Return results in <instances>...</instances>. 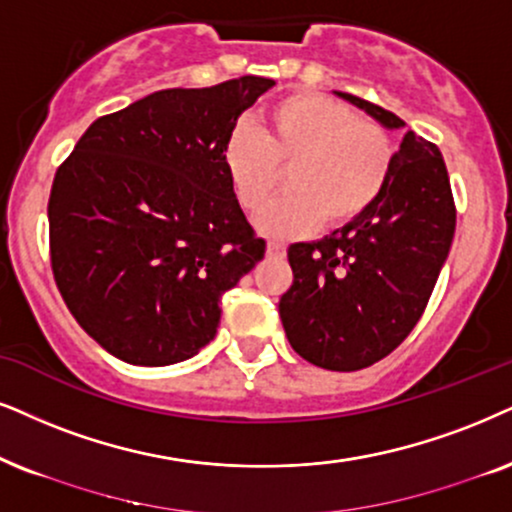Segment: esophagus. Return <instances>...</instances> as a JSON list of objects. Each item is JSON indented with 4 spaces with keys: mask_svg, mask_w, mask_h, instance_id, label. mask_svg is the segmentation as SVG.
<instances>
[{
    "mask_svg": "<svg viewBox=\"0 0 512 512\" xmlns=\"http://www.w3.org/2000/svg\"><path fill=\"white\" fill-rule=\"evenodd\" d=\"M267 255H269V257H276V260H278V257L286 255V245H283V243H274V241L267 243Z\"/></svg>",
    "mask_w": 512,
    "mask_h": 512,
    "instance_id": "34e87169",
    "label": "esophagus"
}]
</instances>
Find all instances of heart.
<instances>
[{"label": "heart", "instance_id": "heart-1", "mask_svg": "<svg viewBox=\"0 0 512 512\" xmlns=\"http://www.w3.org/2000/svg\"><path fill=\"white\" fill-rule=\"evenodd\" d=\"M222 163L245 212L267 203L288 167L290 191L257 219L267 236L288 238L321 222L338 229L364 217L390 181L394 144L383 125L357 118L345 103L302 92L271 103L260 132L236 127Z\"/></svg>", "mask_w": 512, "mask_h": 512}]
</instances>
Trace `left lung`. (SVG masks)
<instances>
[{
  "label": "left lung",
  "mask_w": 512,
  "mask_h": 512,
  "mask_svg": "<svg viewBox=\"0 0 512 512\" xmlns=\"http://www.w3.org/2000/svg\"><path fill=\"white\" fill-rule=\"evenodd\" d=\"M380 125L404 120L338 92ZM456 231L444 158L432 141L406 132L383 196L364 217L321 241L293 243V286L278 302L288 342L309 364L359 371L404 342L423 316Z\"/></svg>",
  "instance_id": "obj_1"
}]
</instances>
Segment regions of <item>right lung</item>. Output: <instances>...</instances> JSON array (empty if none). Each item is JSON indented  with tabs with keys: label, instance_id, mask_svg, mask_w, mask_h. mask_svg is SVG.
<instances>
[{
	"label": "right lung",
	"instance_id": "add662e5",
	"mask_svg": "<svg viewBox=\"0 0 512 512\" xmlns=\"http://www.w3.org/2000/svg\"><path fill=\"white\" fill-rule=\"evenodd\" d=\"M274 80L163 89L94 120L56 170L51 271L70 314L127 364L170 366L215 338L219 300L264 257L224 172L238 115Z\"/></svg>",
	"mask_w": 512,
	"mask_h": 512
}]
</instances>
